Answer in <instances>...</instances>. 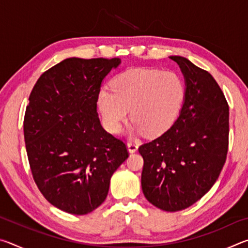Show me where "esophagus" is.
<instances>
[{
	"label": "esophagus",
	"instance_id": "34e87169",
	"mask_svg": "<svg viewBox=\"0 0 248 248\" xmlns=\"http://www.w3.org/2000/svg\"><path fill=\"white\" fill-rule=\"evenodd\" d=\"M127 146H128V150H129L130 153L137 152L138 148H139V146H138V144L136 143V142H133V141H129L128 143H127Z\"/></svg>",
	"mask_w": 248,
	"mask_h": 248
}]
</instances>
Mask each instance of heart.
Instances as JSON below:
<instances>
[{
    "label": "heart",
    "instance_id": "1",
    "mask_svg": "<svg viewBox=\"0 0 248 248\" xmlns=\"http://www.w3.org/2000/svg\"><path fill=\"white\" fill-rule=\"evenodd\" d=\"M112 91L102 89L98 107L109 132L120 131L129 110L134 130L146 136L165 132L177 118L185 99L183 79L173 71L130 69L112 79Z\"/></svg>",
    "mask_w": 248,
    "mask_h": 248
}]
</instances>
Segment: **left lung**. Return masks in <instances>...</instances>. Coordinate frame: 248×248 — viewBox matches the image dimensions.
<instances>
[{
	"label": "left lung",
	"instance_id": "obj_1",
	"mask_svg": "<svg viewBox=\"0 0 248 248\" xmlns=\"http://www.w3.org/2000/svg\"><path fill=\"white\" fill-rule=\"evenodd\" d=\"M170 58L186 82L184 105L174 124L139 152L145 198L175 212L202 198L219 177L229 148V105L208 71L186 58Z\"/></svg>",
	"mask_w": 248,
	"mask_h": 248
}]
</instances>
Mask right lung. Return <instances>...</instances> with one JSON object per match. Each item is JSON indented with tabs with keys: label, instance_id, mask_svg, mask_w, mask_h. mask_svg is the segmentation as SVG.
<instances>
[{
	"label": "right lung",
	"instance_id": "obj_1",
	"mask_svg": "<svg viewBox=\"0 0 248 248\" xmlns=\"http://www.w3.org/2000/svg\"><path fill=\"white\" fill-rule=\"evenodd\" d=\"M119 58H69L46 71L29 95L24 138L33 180L50 203L87 215L106 199L127 145L105 130L97 99Z\"/></svg>",
	"mask_w": 248,
	"mask_h": 248
}]
</instances>
